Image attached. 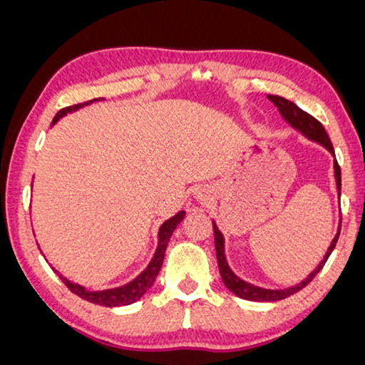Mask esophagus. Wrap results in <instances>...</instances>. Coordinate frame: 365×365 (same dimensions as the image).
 I'll use <instances>...</instances> for the list:
<instances>
[{"mask_svg":"<svg viewBox=\"0 0 365 365\" xmlns=\"http://www.w3.org/2000/svg\"><path fill=\"white\" fill-rule=\"evenodd\" d=\"M209 196H211V191H209V189H206V187H199L196 191V199H197V201H201V202H207Z\"/></svg>","mask_w":365,"mask_h":365,"instance_id":"1","label":"esophagus"}]
</instances>
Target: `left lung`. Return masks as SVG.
<instances>
[{
	"mask_svg": "<svg viewBox=\"0 0 365 365\" xmlns=\"http://www.w3.org/2000/svg\"><path fill=\"white\" fill-rule=\"evenodd\" d=\"M267 98L271 99L274 104H276L279 113H281V116L284 118V121H286L287 124H291L294 129H297V131L304 134V136H306L307 139H311V141H316V143L321 144V146L326 148L327 151L331 153L334 158H336L331 139H329L326 129H324L322 124L319 123L316 118L311 116V114H307L306 111H302V109L299 108L297 104H294L292 101H289V99H286V98L274 96V94H267ZM334 176H336L337 194L341 196V168H339L337 159H334ZM212 229H214V242H216L219 272H221L224 286H226L232 294H236L237 297L246 299V301H254V302H276V301H281V299H286L289 296H292V294H296V292L301 291V289L306 287L307 284L317 276V272L324 267V264H326L329 256H331V252L334 251V247H336L339 234H341V224H339L337 234L334 236L331 246H329L327 252H326V256H324L322 261L319 262V266L314 269V271L309 274V276L304 279V281L296 284V286H291V287H286V289H264V287L254 286V284H251V282L242 281L241 277H237L236 274L232 272V269L229 267V264L226 261V254H224V236H222V232L219 231L217 224L214 221H212Z\"/></svg>",
	"mask_w": 365,
	"mask_h": 365,
	"instance_id": "1",
	"label": "left lung"
}]
</instances>
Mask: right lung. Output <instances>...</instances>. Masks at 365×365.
<instances>
[{
	"label": "right lung",
	"mask_w": 365,
	"mask_h": 365,
	"mask_svg": "<svg viewBox=\"0 0 365 365\" xmlns=\"http://www.w3.org/2000/svg\"><path fill=\"white\" fill-rule=\"evenodd\" d=\"M101 99V98H99ZM99 99H93V101H88V103H83V104H74V106H68L59 111L56 116H54L53 123L51 124H56L59 121V118L66 116L68 113H73V111H78L79 108L83 106H88V104H91L94 101H99ZM184 216H186V212L184 211H179L176 216H173L171 219H168L166 222H163V226L159 227V234H158V247H156V252H154V256L151 259V262L148 264V267L144 269V271L139 274L136 279H133L131 282L124 284V286H119V287H114V289H104V291H88L86 287L79 286L76 282H71L68 281L66 277H63L61 274H59V277H61V281L66 284V287L69 291L76 294L84 301L88 302H93V304H99V306H104V307H118V306H129V304L136 302L141 299L144 294L149 291V287L153 286L154 281H156L159 271H161V266H163V261H164V254H166V247H168V242L169 239H171L174 229L178 227V224L182 221ZM58 272V271H56Z\"/></svg>",
	"instance_id": "right-lung-1"
}]
</instances>
